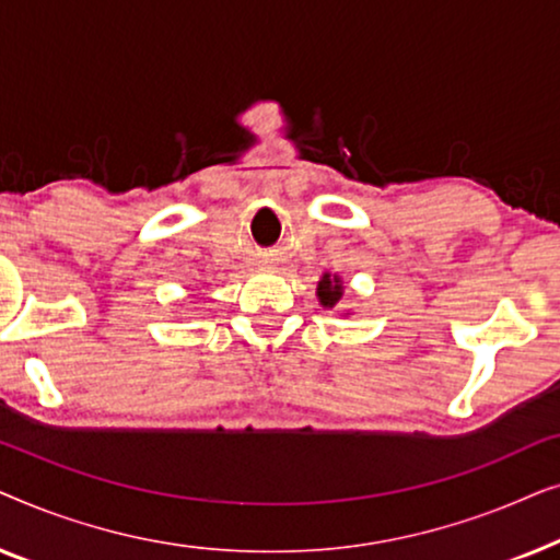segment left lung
<instances>
[{
    "mask_svg": "<svg viewBox=\"0 0 560 560\" xmlns=\"http://www.w3.org/2000/svg\"><path fill=\"white\" fill-rule=\"evenodd\" d=\"M316 295H318V303L324 305V308H334V305H339L341 295H343V282L339 275L324 272V278L318 280Z\"/></svg>",
    "mask_w": 560,
    "mask_h": 560,
    "instance_id": "left-lung-1",
    "label": "left lung"
}]
</instances>
